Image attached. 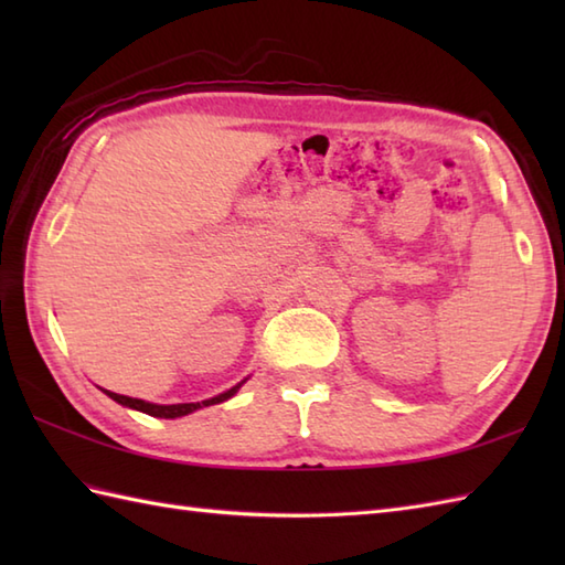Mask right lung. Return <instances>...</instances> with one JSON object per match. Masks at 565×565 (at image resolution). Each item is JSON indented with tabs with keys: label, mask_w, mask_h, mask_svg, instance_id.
<instances>
[{
	"label": "right lung",
	"mask_w": 565,
	"mask_h": 565,
	"mask_svg": "<svg viewBox=\"0 0 565 565\" xmlns=\"http://www.w3.org/2000/svg\"><path fill=\"white\" fill-rule=\"evenodd\" d=\"M247 381V379H245ZM245 381H239L237 386L227 388L218 395H213V398H206V401H199V403H174V405H160V403H148V401H140V398H130V395H121V393H111V391H104L106 395H109L111 401H116L118 405L124 407H130V411H140L146 415H152V417H164V419H174V417H184L189 413L194 411H201V407H209V405H215V403H223L227 398H233V395L239 391V386H243Z\"/></svg>",
	"instance_id": "1"
}]
</instances>
